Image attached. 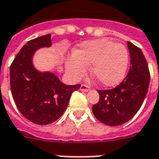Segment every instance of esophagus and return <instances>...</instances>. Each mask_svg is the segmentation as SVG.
Masks as SVG:
<instances>
[{
  "mask_svg": "<svg viewBox=\"0 0 159 159\" xmlns=\"http://www.w3.org/2000/svg\"><path fill=\"white\" fill-rule=\"evenodd\" d=\"M91 90V87L90 86H86V85H81L80 86V91H82V92H89V91Z\"/></svg>",
  "mask_w": 159,
  "mask_h": 159,
  "instance_id": "34e87169",
  "label": "esophagus"
}]
</instances>
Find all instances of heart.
I'll list each match as a JSON object with an SVG mask.
<instances>
[{"instance_id":"b5f03b06","label":"heart","mask_w":159,"mask_h":159,"mask_svg":"<svg viewBox=\"0 0 159 159\" xmlns=\"http://www.w3.org/2000/svg\"><path fill=\"white\" fill-rule=\"evenodd\" d=\"M129 53L122 44L108 39L83 42L75 54L66 63L67 73L75 80L86 75L87 66H92V75L99 85L113 86L123 80L126 74Z\"/></svg>"}]
</instances>
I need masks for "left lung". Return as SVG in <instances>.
Listing matches in <instances>:
<instances>
[{
	"mask_svg": "<svg viewBox=\"0 0 159 159\" xmlns=\"http://www.w3.org/2000/svg\"><path fill=\"white\" fill-rule=\"evenodd\" d=\"M131 67L126 77L111 90H98V102L92 107L95 118L110 126L126 123L144 102L150 83L148 65L141 49L127 42Z\"/></svg>",
	"mask_w": 159,
	"mask_h": 159,
	"instance_id": "1",
	"label": "left lung"
}]
</instances>
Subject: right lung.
<instances>
[{"mask_svg": "<svg viewBox=\"0 0 159 159\" xmlns=\"http://www.w3.org/2000/svg\"><path fill=\"white\" fill-rule=\"evenodd\" d=\"M51 46L50 34L29 40L10 66L11 93L16 107L26 119L40 125L56 121L66 111L73 92L80 87L66 85L52 72L34 67L36 51Z\"/></svg>", "mask_w": 159, "mask_h": 159, "instance_id": "add662e5", "label": "right lung"}]
</instances>
